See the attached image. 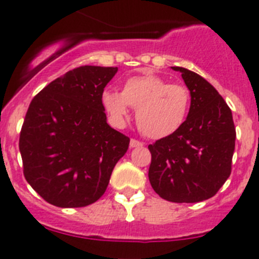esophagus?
Instances as JSON below:
<instances>
[{"instance_id": "1", "label": "esophagus", "mask_w": 259, "mask_h": 259, "mask_svg": "<svg viewBox=\"0 0 259 259\" xmlns=\"http://www.w3.org/2000/svg\"><path fill=\"white\" fill-rule=\"evenodd\" d=\"M144 144L141 143V141H137L135 140V139H131V141H130V146L131 148H140V146H143Z\"/></svg>"}]
</instances>
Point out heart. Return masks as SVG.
<instances>
[{
    "label": "heart",
    "mask_w": 259,
    "mask_h": 259,
    "mask_svg": "<svg viewBox=\"0 0 259 259\" xmlns=\"http://www.w3.org/2000/svg\"><path fill=\"white\" fill-rule=\"evenodd\" d=\"M101 104L115 125L124 124L130 107L137 109L139 130L150 139H163L184 124L191 95L182 84H170L154 74H143L125 80L122 92L105 89Z\"/></svg>",
    "instance_id": "b5f03b06"
}]
</instances>
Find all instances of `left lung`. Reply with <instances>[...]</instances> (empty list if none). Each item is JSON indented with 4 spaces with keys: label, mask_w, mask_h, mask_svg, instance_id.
Returning <instances> with one entry per match:
<instances>
[{
    "label": "left lung",
    "mask_w": 259,
    "mask_h": 259,
    "mask_svg": "<svg viewBox=\"0 0 259 259\" xmlns=\"http://www.w3.org/2000/svg\"><path fill=\"white\" fill-rule=\"evenodd\" d=\"M191 93L184 124L149 145V182L171 202H200L212 197L231 174L236 130L232 113L218 91L198 74L183 67Z\"/></svg>",
    "instance_id": "obj_1"
}]
</instances>
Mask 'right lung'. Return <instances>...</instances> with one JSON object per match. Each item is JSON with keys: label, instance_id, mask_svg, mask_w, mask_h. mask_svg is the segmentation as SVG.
<instances>
[{"label": "right lung", "instance_id": "obj_1", "mask_svg": "<svg viewBox=\"0 0 259 259\" xmlns=\"http://www.w3.org/2000/svg\"><path fill=\"white\" fill-rule=\"evenodd\" d=\"M118 67L81 66L32 100L19 139L24 178L58 207H83L105 193L130 139L107 124L101 95Z\"/></svg>", "mask_w": 259, "mask_h": 259}]
</instances>
